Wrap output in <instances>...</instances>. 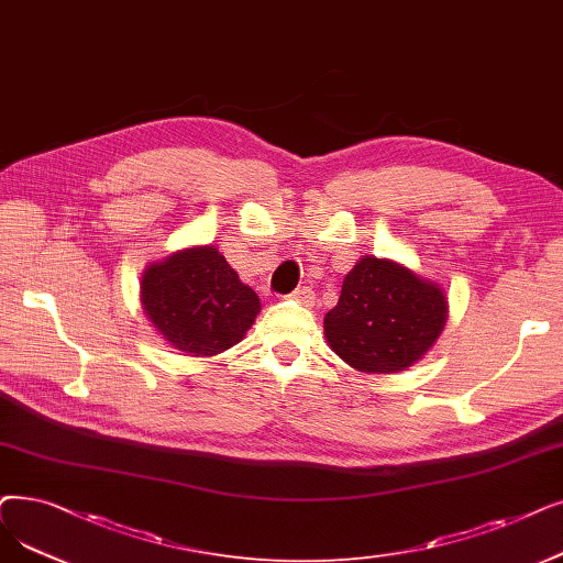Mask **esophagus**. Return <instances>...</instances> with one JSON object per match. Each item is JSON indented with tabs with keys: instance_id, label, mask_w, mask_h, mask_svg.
<instances>
[{
	"instance_id": "esophagus-1",
	"label": "esophagus",
	"mask_w": 563,
	"mask_h": 563,
	"mask_svg": "<svg viewBox=\"0 0 563 563\" xmlns=\"http://www.w3.org/2000/svg\"><path fill=\"white\" fill-rule=\"evenodd\" d=\"M289 299H295V301H299L301 306H312L314 303V291L310 289V287H299V289H295L289 295Z\"/></svg>"
}]
</instances>
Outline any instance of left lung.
Here are the masks:
<instances>
[{"label": "left lung", "instance_id": "1", "mask_svg": "<svg viewBox=\"0 0 563 563\" xmlns=\"http://www.w3.org/2000/svg\"><path fill=\"white\" fill-rule=\"evenodd\" d=\"M446 320L449 299L442 285L400 262L363 255L324 317V338L354 371L388 375L421 361Z\"/></svg>", "mask_w": 563, "mask_h": 563}]
</instances>
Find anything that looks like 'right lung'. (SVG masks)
Here are the masks:
<instances>
[{
	"label": "right lung",
	"instance_id": "right-lung-1",
	"mask_svg": "<svg viewBox=\"0 0 563 563\" xmlns=\"http://www.w3.org/2000/svg\"><path fill=\"white\" fill-rule=\"evenodd\" d=\"M140 303L154 331L184 356H216L234 347L262 310L255 289L241 283L213 243L150 262Z\"/></svg>",
	"mask_w": 563,
	"mask_h": 563
}]
</instances>
